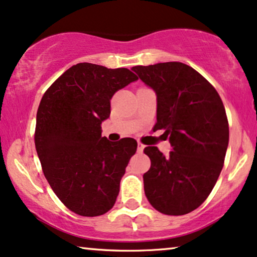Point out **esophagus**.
Returning a JSON list of instances; mask_svg holds the SVG:
<instances>
[{"label":"esophagus","instance_id":"1","mask_svg":"<svg viewBox=\"0 0 257 257\" xmlns=\"http://www.w3.org/2000/svg\"><path fill=\"white\" fill-rule=\"evenodd\" d=\"M143 149H145V145H142L141 142H139L138 143V152L141 153V152H143Z\"/></svg>","mask_w":257,"mask_h":257}]
</instances>
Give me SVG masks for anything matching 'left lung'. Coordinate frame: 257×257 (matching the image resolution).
I'll list each match as a JSON object with an SVG mask.
<instances>
[{
  "mask_svg": "<svg viewBox=\"0 0 257 257\" xmlns=\"http://www.w3.org/2000/svg\"><path fill=\"white\" fill-rule=\"evenodd\" d=\"M157 96V122L173 150L164 156L146 147L150 169L143 175L149 203L179 216L202 204L223 168L229 124L220 95L200 73L181 62L132 68Z\"/></svg>",
  "mask_w": 257,
  "mask_h": 257,
  "instance_id": "obj_1",
  "label": "left lung"
}]
</instances>
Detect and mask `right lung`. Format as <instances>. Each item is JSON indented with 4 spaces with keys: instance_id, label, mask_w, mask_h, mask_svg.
I'll list each match as a JSON object with an SVG mask.
<instances>
[{
    "instance_id": "1",
    "label": "right lung",
    "mask_w": 257,
    "mask_h": 257,
    "mask_svg": "<svg viewBox=\"0 0 257 257\" xmlns=\"http://www.w3.org/2000/svg\"><path fill=\"white\" fill-rule=\"evenodd\" d=\"M138 76L126 68L77 63L47 89L36 115L35 147L44 176L68 209L100 216L114 207L134 139L110 142L101 123L116 91Z\"/></svg>"
}]
</instances>
